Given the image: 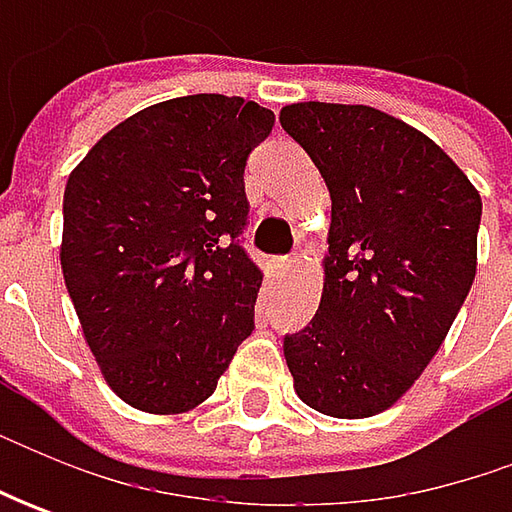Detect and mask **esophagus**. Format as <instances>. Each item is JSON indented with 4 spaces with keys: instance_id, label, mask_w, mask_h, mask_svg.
I'll return each mask as SVG.
<instances>
[{
    "instance_id": "1",
    "label": "esophagus",
    "mask_w": 512,
    "mask_h": 512,
    "mask_svg": "<svg viewBox=\"0 0 512 512\" xmlns=\"http://www.w3.org/2000/svg\"><path fill=\"white\" fill-rule=\"evenodd\" d=\"M276 273H279V276H287V273H290V270H293V259H276Z\"/></svg>"
}]
</instances>
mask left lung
Returning <instances> with one entry per match:
<instances>
[{
	"label": "left lung",
	"mask_w": 512,
	"mask_h": 512,
	"mask_svg": "<svg viewBox=\"0 0 512 512\" xmlns=\"http://www.w3.org/2000/svg\"><path fill=\"white\" fill-rule=\"evenodd\" d=\"M279 122L330 193L322 302L285 336L287 367L307 407L367 419L416 384L464 305L482 196L433 139L384 110L296 102Z\"/></svg>",
	"instance_id": "left-lung-1"
}]
</instances>
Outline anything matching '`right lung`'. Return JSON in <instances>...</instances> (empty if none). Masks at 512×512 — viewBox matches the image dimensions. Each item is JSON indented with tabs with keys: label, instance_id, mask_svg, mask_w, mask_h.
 Returning a JSON list of instances; mask_svg holds the SVG:
<instances>
[{
	"label": "right lung",
	"instance_id": "obj_1",
	"mask_svg": "<svg viewBox=\"0 0 512 512\" xmlns=\"http://www.w3.org/2000/svg\"><path fill=\"white\" fill-rule=\"evenodd\" d=\"M273 113L196 93L108 130L65 187L62 276L90 353L130 407L173 416L213 396L253 333L245 165Z\"/></svg>",
	"mask_w": 512,
	"mask_h": 512
}]
</instances>
